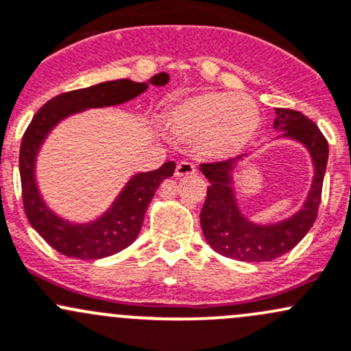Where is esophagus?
Instances as JSON below:
<instances>
[{"label": "esophagus", "mask_w": 351, "mask_h": 351, "mask_svg": "<svg viewBox=\"0 0 351 351\" xmlns=\"http://www.w3.org/2000/svg\"><path fill=\"white\" fill-rule=\"evenodd\" d=\"M195 173H197L195 165L188 163V161H180L178 166H176L175 175L176 176H188V175H195Z\"/></svg>", "instance_id": "esophagus-1"}]
</instances>
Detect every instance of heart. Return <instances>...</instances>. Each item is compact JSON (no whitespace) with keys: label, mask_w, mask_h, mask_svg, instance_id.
<instances>
[{"label":"heart","mask_w":351,"mask_h":351,"mask_svg":"<svg viewBox=\"0 0 351 351\" xmlns=\"http://www.w3.org/2000/svg\"><path fill=\"white\" fill-rule=\"evenodd\" d=\"M168 128L180 141L197 145L210 158H230L250 143L259 128L252 101L225 92H200L176 102Z\"/></svg>","instance_id":"obj_1"}]
</instances>
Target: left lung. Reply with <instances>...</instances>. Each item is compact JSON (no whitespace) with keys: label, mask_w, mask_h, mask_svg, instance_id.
Returning <instances> with one entry per match:
<instances>
[{"label":"left lung","mask_w":351,"mask_h":351,"mask_svg":"<svg viewBox=\"0 0 351 351\" xmlns=\"http://www.w3.org/2000/svg\"><path fill=\"white\" fill-rule=\"evenodd\" d=\"M272 126L281 132L278 139H291L308 149L315 168L308 197L301 208L287 219L271 223L252 222L239 206L232 178L235 168L249 154L202 165V173L210 183L200 213L202 230L210 247L225 257L245 263L278 259L302 241L318 215L328 163V141L318 126L300 110L278 108Z\"/></svg>","instance_id":"left-lung-1"}]
</instances>
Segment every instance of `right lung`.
<instances>
[{
	"instance_id": "1",
	"label": "right lung",
	"mask_w": 351,
	"mask_h": 351,
	"mask_svg": "<svg viewBox=\"0 0 351 351\" xmlns=\"http://www.w3.org/2000/svg\"><path fill=\"white\" fill-rule=\"evenodd\" d=\"M169 82L166 72L156 73L147 82L129 79L109 80L92 87L55 95L40 108L25 131L20 147V176L23 205L28 222L60 254L73 259H102L131 245L143 227L147 205L163 180L175 173V161H166L158 169L136 173L128 180L110 206L90 222H72L47 205L36 182V160L43 143L58 124L87 109L110 108L132 101L149 86L163 87Z\"/></svg>"
}]
</instances>
